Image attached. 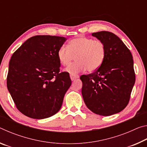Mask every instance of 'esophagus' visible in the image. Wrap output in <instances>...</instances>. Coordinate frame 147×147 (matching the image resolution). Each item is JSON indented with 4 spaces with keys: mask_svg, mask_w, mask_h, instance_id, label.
<instances>
[{
    "mask_svg": "<svg viewBox=\"0 0 147 147\" xmlns=\"http://www.w3.org/2000/svg\"><path fill=\"white\" fill-rule=\"evenodd\" d=\"M70 77H71V80L72 81H74V80H75L76 79L78 78H79V76L78 75H76V74H71Z\"/></svg>",
    "mask_w": 147,
    "mask_h": 147,
    "instance_id": "1",
    "label": "esophagus"
}]
</instances>
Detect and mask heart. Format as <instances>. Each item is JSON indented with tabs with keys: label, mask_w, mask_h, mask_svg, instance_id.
<instances>
[{
	"label": "heart",
	"mask_w": 147,
	"mask_h": 147,
	"mask_svg": "<svg viewBox=\"0 0 147 147\" xmlns=\"http://www.w3.org/2000/svg\"><path fill=\"white\" fill-rule=\"evenodd\" d=\"M106 55V48L103 41L86 37H78L71 39L67 47L63 45L58 51V58L71 74H76L86 71L94 72L100 68Z\"/></svg>",
	"instance_id": "heart-1"
}]
</instances>
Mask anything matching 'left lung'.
I'll use <instances>...</instances> for the list:
<instances>
[{"instance_id":"8db88e82","label":"left lung","mask_w":147,"mask_h":147,"mask_svg":"<svg viewBox=\"0 0 147 147\" xmlns=\"http://www.w3.org/2000/svg\"><path fill=\"white\" fill-rule=\"evenodd\" d=\"M104 42L106 55L100 68L82 75V93L87 107L93 113L109 116L126 108L136 81L131 52L113 33L102 31L92 34Z\"/></svg>"}]
</instances>
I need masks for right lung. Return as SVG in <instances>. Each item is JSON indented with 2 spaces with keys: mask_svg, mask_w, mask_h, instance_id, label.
<instances>
[{
  "mask_svg": "<svg viewBox=\"0 0 147 147\" xmlns=\"http://www.w3.org/2000/svg\"><path fill=\"white\" fill-rule=\"evenodd\" d=\"M66 38L36 36L11 57L7 88L18 110L28 117L48 118L60 109L71 85L67 72L60 71L58 51Z\"/></svg>",
  "mask_w": 147,
  "mask_h": 147,
  "instance_id": "obj_1",
  "label": "right lung"
}]
</instances>
